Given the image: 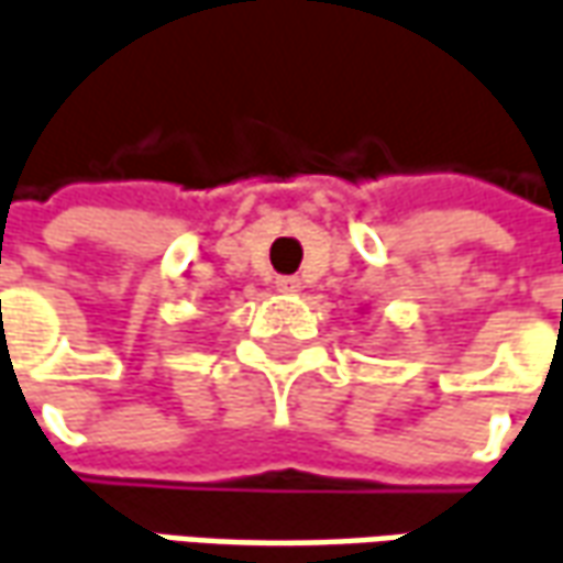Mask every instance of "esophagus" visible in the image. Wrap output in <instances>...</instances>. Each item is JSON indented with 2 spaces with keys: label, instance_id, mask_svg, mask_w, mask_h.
<instances>
[{
  "label": "esophagus",
  "instance_id": "obj_1",
  "mask_svg": "<svg viewBox=\"0 0 563 563\" xmlns=\"http://www.w3.org/2000/svg\"><path fill=\"white\" fill-rule=\"evenodd\" d=\"M277 289L286 292V296H296L298 289H301V280L298 277H277Z\"/></svg>",
  "mask_w": 563,
  "mask_h": 563
}]
</instances>
